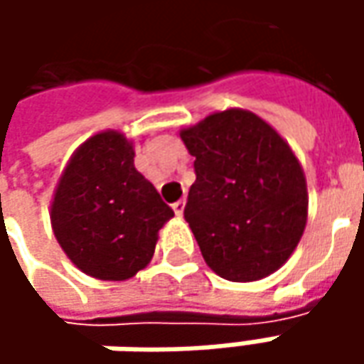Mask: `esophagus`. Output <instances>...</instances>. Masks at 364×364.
<instances>
[{
    "mask_svg": "<svg viewBox=\"0 0 364 364\" xmlns=\"http://www.w3.org/2000/svg\"><path fill=\"white\" fill-rule=\"evenodd\" d=\"M172 208H174V213L178 217H182L184 215V208H186V200H178V203L172 204Z\"/></svg>",
    "mask_w": 364,
    "mask_h": 364,
    "instance_id": "34e87169",
    "label": "esophagus"
}]
</instances>
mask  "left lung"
Here are the masks:
<instances>
[{
	"label": "left lung",
	"mask_w": 364,
	"mask_h": 364,
	"mask_svg": "<svg viewBox=\"0 0 364 364\" xmlns=\"http://www.w3.org/2000/svg\"><path fill=\"white\" fill-rule=\"evenodd\" d=\"M194 156L184 218L206 265L229 282H255L286 263L308 220L300 161L267 121L218 111L180 129Z\"/></svg>",
	"instance_id": "obj_1"
}]
</instances>
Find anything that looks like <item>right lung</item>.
<instances>
[{
  "mask_svg": "<svg viewBox=\"0 0 364 364\" xmlns=\"http://www.w3.org/2000/svg\"><path fill=\"white\" fill-rule=\"evenodd\" d=\"M133 158V141L121 132L95 133L70 156L50 204L52 231L66 257L103 282L141 272L154 257L158 231L174 217Z\"/></svg>",
  "mask_w": 364,
  "mask_h": 364,
  "instance_id": "1",
  "label": "right lung"
}]
</instances>
